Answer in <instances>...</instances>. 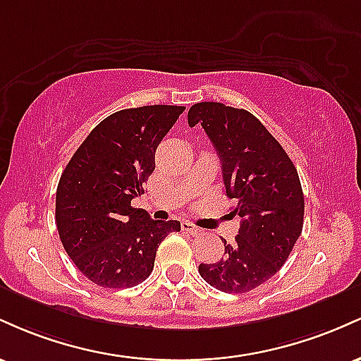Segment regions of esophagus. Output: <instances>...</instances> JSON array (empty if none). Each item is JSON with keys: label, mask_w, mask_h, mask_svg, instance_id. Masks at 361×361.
I'll return each mask as SVG.
<instances>
[{"label": "esophagus", "mask_w": 361, "mask_h": 361, "mask_svg": "<svg viewBox=\"0 0 361 361\" xmlns=\"http://www.w3.org/2000/svg\"><path fill=\"white\" fill-rule=\"evenodd\" d=\"M181 229L185 231V233H188V234H192V235H195V238H197V235H200L202 233H204V231L200 229V227H197L195 226V224H192V222H188V221H185V222H181Z\"/></svg>", "instance_id": "1"}]
</instances>
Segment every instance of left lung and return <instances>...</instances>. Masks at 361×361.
Returning <instances> with one entry per match:
<instances>
[{
    "label": "left lung",
    "mask_w": 361,
    "mask_h": 361,
    "mask_svg": "<svg viewBox=\"0 0 361 361\" xmlns=\"http://www.w3.org/2000/svg\"><path fill=\"white\" fill-rule=\"evenodd\" d=\"M202 123L222 163L226 193L241 217L235 243L198 273L226 293H244L270 280L288 258L304 226L299 173L267 127L247 110L217 102L195 103L188 126Z\"/></svg>",
    "instance_id": "left-lung-1"
}]
</instances>
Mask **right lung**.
Listing matches in <instances>:
<instances>
[{
    "instance_id": "1",
    "label": "right lung",
    "mask_w": 361,
    "mask_h": 361,
    "mask_svg": "<svg viewBox=\"0 0 361 361\" xmlns=\"http://www.w3.org/2000/svg\"><path fill=\"white\" fill-rule=\"evenodd\" d=\"M185 106L149 105L102 120L62 171L56 224L62 246L93 283L128 288L154 268L156 251L178 221H152L130 202L154 171L156 149Z\"/></svg>"
}]
</instances>
